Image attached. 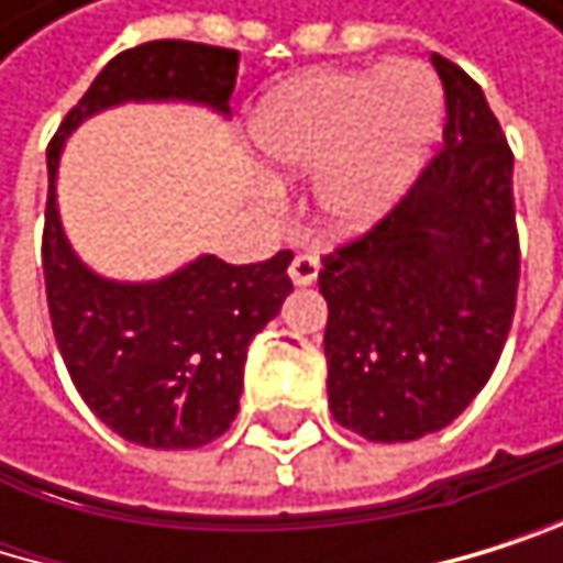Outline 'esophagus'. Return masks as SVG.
<instances>
[{
  "label": "esophagus",
  "instance_id": "obj_1",
  "mask_svg": "<svg viewBox=\"0 0 563 563\" xmlns=\"http://www.w3.org/2000/svg\"><path fill=\"white\" fill-rule=\"evenodd\" d=\"M320 273V256L317 253H297L294 263H290V279L297 287H310Z\"/></svg>",
  "mask_w": 563,
  "mask_h": 563
}]
</instances>
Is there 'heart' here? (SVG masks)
I'll return each mask as SVG.
<instances>
[{"label":"heart","mask_w":563,"mask_h":563,"mask_svg":"<svg viewBox=\"0 0 563 563\" xmlns=\"http://www.w3.org/2000/svg\"><path fill=\"white\" fill-rule=\"evenodd\" d=\"M442 121V84L419 59L297 80L256 114L263 155L317 172V206L338 229L378 219L412 178Z\"/></svg>","instance_id":"1"}]
</instances>
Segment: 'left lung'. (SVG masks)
Returning <instances> with one entry per match:
<instances>
[{
    "instance_id": "left-lung-1",
    "label": "left lung",
    "mask_w": 563,
    "mask_h": 563,
    "mask_svg": "<svg viewBox=\"0 0 563 563\" xmlns=\"http://www.w3.org/2000/svg\"><path fill=\"white\" fill-rule=\"evenodd\" d=\"M432 63L445 90L439 151L317 273L328 401L367 442H412L456 419L489 382L517 310L514 151L479 84L439 53Z\"/></svg>"
}]
</instances>
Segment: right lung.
<instances>
[{
  "label": "right lung",
  "mask_w": 563,
  "mask_h": 563,
  "mask_svg": "<svg viewBox=\"0 0 563 563\" xmlns=\"http://www.w3.org/2000/svg\"><path fill=\"white\" fill-rule=\"evenodd\" d=\"M240 53L188 40H151L118 53L70 107L46 147L49 196L43 276L63 364L100 422L151 449H199L240 412L250 341L279 313L290 250L232 266L202 256L162 284L93 276L59 229L53 178L59 147L84 118L121 100H199L229 111Z\"/></svg>",
  "instance_id": "add662e5"
}]
</instances>
